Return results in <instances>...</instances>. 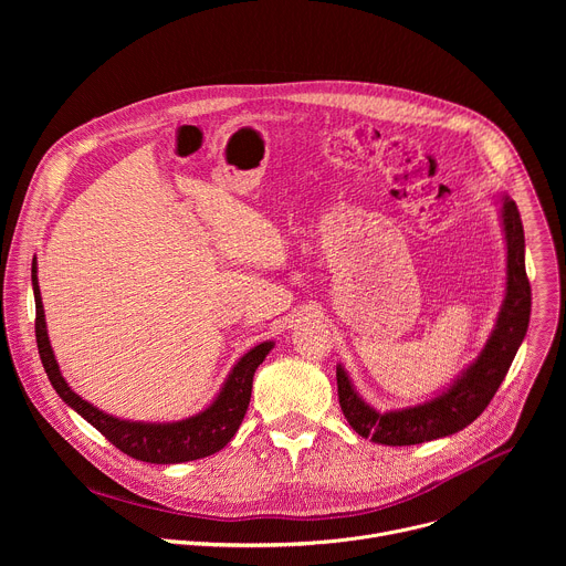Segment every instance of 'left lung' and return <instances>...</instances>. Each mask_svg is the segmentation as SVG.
<instances>
[{
	"label": "left lung",
	"mask_w": 566,
	"mask_h": 566,
	"mask_svg": "<svg viewBox=\"0 0 566 566\" xmlns=\"http://www.w3.org/2000/svg\"><path fill=\"white\" fill-rule=\"evenodd\" d=\"M502 219L509 247L506 300L486 349L448 391L426 402V406L380 415L365 406L354 391L345 369L340 365L336 367L343 415L360 437L382 446H415L463 430L489 408L526 336L531 317V284L524 264V226L517 203L509 197L502 206Z\"/></svg>",
	"instance_id": "obj_1"
}]
</instances>
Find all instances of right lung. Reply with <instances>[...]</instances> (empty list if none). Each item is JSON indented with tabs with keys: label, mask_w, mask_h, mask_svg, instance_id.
<instances>
[{
	"label": "right lung",
	"mask_w": 566,
	"mask_h": 566,
	"mask_svg": "<svg viewBox=\"0 0 566 566\" xmlns=\"http://www.w3.org/2000/svg\"><path fill=\"white\" fill-rule=\"evenodd\" d=\"M38 269L35 260L31 266V280H33V295H35V340L38 352L44 365V371L53 385V389L60 394L64 402L87 419L109 443H114L120 452L129 454L132 459L147 461V463H184L192 459H201L208 454L219 452L239 430L244 415L251 402L253 391V376L255 369L262 365L266 354L273 349V343H262L255 349H251L244 358L237 363L232 374L228 376L221 394L212 406L186 421L179 423H129L114 419L101 410H96L92 402L80 398L62 378L57 363L53 358L46 325H44V308L38 286Z\"/></svg>",
	"instance_id": "add662e5"
}]
</instances>
